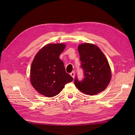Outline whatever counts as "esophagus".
<instances>
[{
	"mask_svg": "<svg viewBox=\"0 0 135 135\" xmlns=\"http://www.w3.org/2000/svg\"><path fill=\"white\" fill-rule=\"evenodd\" d=\"M70 75H71V76L73 78H74V76H75V72H74V71H73L70 73Z\"/></svg>",
	"mask_w": 135,
	"mask_h": 135,
	"instance_id": "34e87169",
	"label": "esophagus"
}]
</instances>
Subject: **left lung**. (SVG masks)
Wrapping results in <instances>:
<instances>
[{
	"label": "left lung",
	"instance_id": "left-lung-1",
	"mask_svg": "<svg viewBox=\"0 0 135 135\" xmlns=\"http://www.w3.org/2000/svg\"><path fill=\"white\" fill-rule=\"evenodd\" d=\"M81 68L84 79L79 81L75 77L74 84L78 89L89 95H95L107 87L112 73L108 61L96 45L83 43L78 46Z\"/></svg>",
	"mask_w": 135,
	"mask_h": 135
}]
</instances>
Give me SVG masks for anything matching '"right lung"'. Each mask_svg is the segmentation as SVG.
<instances>
[{
    "instance_id": "1",
    "label": "right lung",
    "mask_w": 135,
    "mask_h": 135,
    "mask_svg": "<svg viewBox=\"0 0 135 135\" xmlns=\"http://www.w3.org/2000/svg\"><path fill=\"white\" fill-rule=\"evenodd\" d=\"M66 47L65 44H48L35 56L30 69V81L39 93L51 97L62 90L65 84L73 80L65 71L59 56Z\"/></svg>"
}]
</instances>
